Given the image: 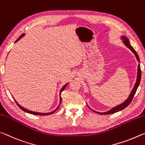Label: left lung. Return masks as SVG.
<instances>
[{
    "label": "left lung",
    "mask_w": 145,
    "mask_h": 145,
    "mask_svg": "<svg viewBox=\"0 0 145 145\" xmlns=\"http://www.w3.org/2000/svg\"><path fill=\"white\" fill-rule=\"evenodd\" d=\"M122 39L123 40V42H124V44H125V46H127L130 49V50H131L133 52V53H134V54L136 56L137 60H138V61H139L140 60H139V58L138 54H137V52L134 50V49L133 48L131 45H130L129 39H128L127 38L125 37H122ZM137 70H138V71H137V81H136V84H135L134 87V89H132V91L131 92V93H130L129 97V98H128V99H127V100L124 102V103H123L121 104V105H118L117 106H116V107H114V108H112L110 110L108 111V112L101 113V112H96V111L93 110L94 112H96L97 114H103V115L111 114H114V113H116V112H119V111H120V110H122L124 108H126L128 105H129V104L131 103V101H132L133 98H134L135 94H136L137 89V88H138L139 85L140 84V81H141V67H140V65H139L138 66V69H137Z\"/></svg>",
    "instance_id": "1"
}]
</instances>
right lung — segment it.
Here are the masks:
<instances>
[{
    "mask_svg": "<svg viewBox=\"0 0 145 145\" xmlns=\"http://www.w3.org/2000/svg\"><path fill=\"white\" fill-rule=\"evenodd\" d=\"M24 35V34H22V35H21V36H20V37L19 38H18V39L16 40L15 41V42H16L18 41V40H19V39H20L21 38H22ZM67 84H66V85H64V86L62 87V89H61V91H60V94H61V92H62L64 89H65V87H66V86H67ZM61 96V95H60ZM15 102H16V103L17 104V105L18 106V107L20 108V109H22V110H23V111H24V112H27V113H29V114H34V115H39V116H46V115H50V114H52L53 113H54V112H55V111L57 110V109L58 108V107H59V106H60V105H58V107H57V108L56 109V110H54V111H53V112H49V113H39V112H33V111H31V110H27V109H25V108H23L22 106H21L20 105H19V104L17 103V102H16V101H15ZM61 97L60 96V104L61 103Z\"/></svg>",
    "mask_w": 145,
    "mask_h": 145,
    "instance_id": "right-lung-1",
    "label": "right lung"
}]
</instances>
